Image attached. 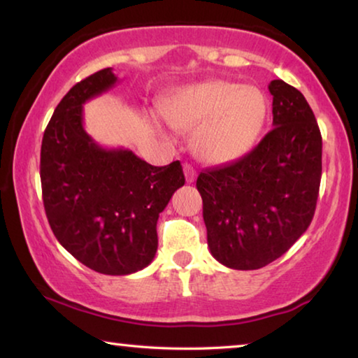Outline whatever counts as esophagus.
Segmentation results:
<instances>
[{"label": "esophagus", "mask_w": 358, "mask_h": 358, "mask_svg": "<svg viewBox=\"0 0 358 358\" xmlns=\"http://www.w3.org/2000/svg\"><path fill=\"white\" fill-rule=\"evenodd\" d=\"M184 174H185V180L189 184H192L196 178V171L194 169V166H190V164H184Z\"/></svg>", "instance_id": "34e87169"}]
</instances>
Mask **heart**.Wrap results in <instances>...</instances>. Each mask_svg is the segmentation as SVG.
Wrapping results in <instances>:
<instances>
[{"label":"heart","mask_w":358,"mask_h":358,"mask_svg":"<svg viewBox=\"0 0 358 358\" xmlns=\"http://www.w3.org/2000/svg\"><path fill=\"white\" fill-rule=\"evenodd\" d=\"M267 99L255 86L213 80L180 87L162 103V115L176 131H190L192 148L201 162L222 164L255 145L267 120ZM162 131L158 120H152Z\"/></svg>","instance_id":"b5f03b06"}]
</instances>
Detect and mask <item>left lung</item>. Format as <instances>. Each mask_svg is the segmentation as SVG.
Listing matches in <instances>:
<instances>
[{"label": "left lung", "instance_id": "8db88e82", "mask_svg": "<svg viewBox=\"0 0 358 358\" xmlns=\"http://www.w3.org/2000/svg\"><path fill=\"white\" fill-rule=\"evenodd\" d=\"M273 129L250 153L196 179L211 255L255 271L306 232L322 179V134L306 97L282 80L268 85Z\"/></svg>", "mask_w": 358, "mask_h": 358}]
</instances>
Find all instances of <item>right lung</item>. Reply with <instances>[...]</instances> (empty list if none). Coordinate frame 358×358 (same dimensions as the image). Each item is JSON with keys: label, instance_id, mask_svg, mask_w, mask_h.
<instances>
[{"label": "right lung", "instance_id": "obj_1", "mask_svg": "<svg viewBox=\"0 0 358 358\" xmlns=\"http://www.w3.org/2000/svg\"><path fill=\"white\" fill-rule=\"evenodd\" d=\"M118 81L112 69L76 83L54 110L41 142L43 203L59 243L86 267L128 275L158 248L157 221L185 182L179 162L152 166L124 148H103L83 128V103Z\"/></svg>", "mask_w": 358, "mask_h": 358}]
</instances>
